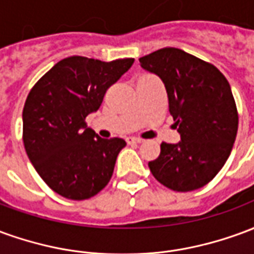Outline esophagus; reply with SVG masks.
<instances>
[{
	"label": "esophagus",
	"instance_id": "obj_1",
	"mask_svg": "<svg viewBox=\"0 0 254 254\" xmlns=\"http://www.w3.org/2000/svg\"><path fill=\"white\" fill-rule=\"evenodd\" d=\"M127 144H140L143 140L141 138H137V137H127Z\"/></svg>",
	"mask_w": 254,
	"mask_h": 254
}]
</instances>
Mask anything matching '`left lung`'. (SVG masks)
Segmentation results:
<instances>
[{
	"label": "left lung",
	"mask_w": 254,
	"mask_h": 254,
	"mask_svg": "<svg viewBox=\"0 0 254 254\" xmlns=\"http://www.w3.org/2000/svg\"><path fill=\"white\" fill-rule=\"evenodd\" d=\"M138 61L162 78L169 111L181 134L178 144H160L149 170L171 190L205 187L226 163L238 130V111L227 78L212 64L176 47L160 49Z\"/></svg>",
	"instance_id": "8db88e82"
}]
</instances>
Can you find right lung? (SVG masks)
Segmentation results:
<instances>
[{"label": "right lung", "mask_w": 254, "mask_h": 254, "mask_svg": "<svg viewBox=\"0 0 254 254\" xmlns=\"http://www.w3.org/2000/svg\"><path fill=\"white\" fill-rule=\"evenodd\" d=\"M133 61L64 58L31 88L23 109L25 152L42 180L60 196L85 200L110 181L127 143L99 137L87 127L85 117L99 109L106 91Z\"/></svg>", "instance_id": "1"}]
</instances>
